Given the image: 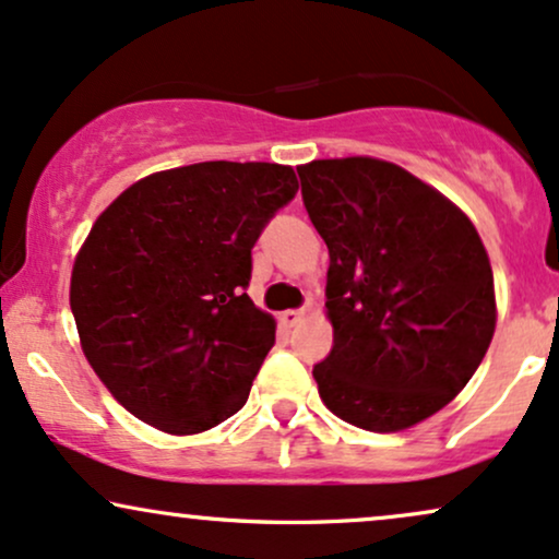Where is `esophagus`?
<instances>
[{
  "label": "esophagus",
  "instance_id": "obj_1",
  "mask_svg": "<svg viewBox=\"0 0 559 559\" xmlns=\"http://www.w3.org/2000/svg\"><path fill=\"white\" fill-rule=\"evenodd\" d=\"M300 319H304V311H282L280 313L282 326H287V330H290V326H295V324H300Z\"/></svg>",
  "mask_w": 559,
  "mask_h": 559
}]
</instances>
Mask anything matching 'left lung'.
Instances as JSON below:
<instances>
[{"label": "left lung", "mask_w": 559, "mask_h": 559, "mask_svg": "<svg viewBox=\"0 0 559 559\" xmlns=\"http://www.w3.org/2000/svg\"><path fill=\"white\" fill-rule=\"evenodd\" d=\"M304 206L330 248L334 345L313 366L334 416L400 431L468 384L495 334V277L476 227L390 162L298 167Z\"/></svg>", "instance_id": "left-lung-1"}]
</instances>
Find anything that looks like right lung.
Masks as SVG:
<instances>
[{
    "instance_id": "obj_1",
    "label": "right lung",
    "mask_w": 559,
    "mask_h": 559,
    "mask_svg": "<svg viewBox=\"0 0 559 559\" xmlns=\"http://www.w3.org/2000/svg\"><path fill=\"white\" fill-rule=\"evenodd\" d=\"M298 193L290 167L201 162L138 180L96 219L72 266L88 364L124 411L199 435L246 405L274 345L248 298L251 251Z\"/></svg>"
}]
</instances>
